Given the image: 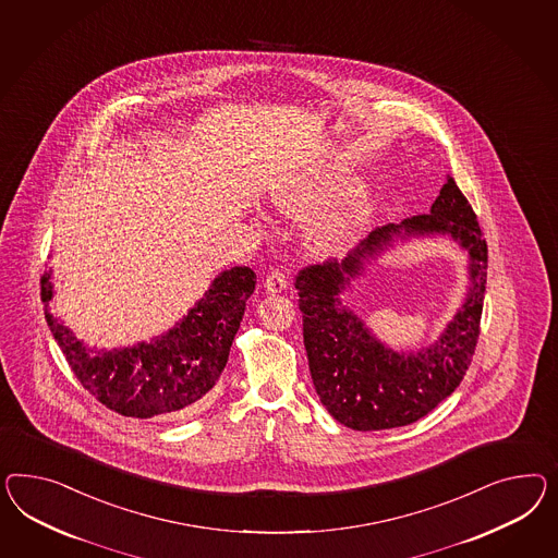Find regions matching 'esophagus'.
Instances as JSON below:
<instances>
[{
	"label": "esophagus",
	"instance_id": "1",
	"mask_svg": "<svg viewBox=\"0 0 558 558\" xmlns=\"http://www.w3.org/2000/svg\"><path fill=\"white\" fill-rule=\"evenodd\" d=\"M287 274H284V271L278 270L271 271L270 276L266 278V284H264V288H266V292H268V294H278V292L287 290Z\"/></svg>",
	"mask_w": 558,
	"mask_h": 558
}]
</instances>
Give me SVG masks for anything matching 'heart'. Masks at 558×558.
<instances>
[{"label": "heart", "instance_id": "1", "mask_svg": "<svg viewBox=\"0 0 558 558\" xmlns=\"http://www.w3.org/2000/svg\"><path fill=\"white\" fill-rule=\"evenodd\" d=\"M353 186V179L341 170L304 172L274 189L270 196L271 211L292 221H306L317 213L325 211L339 196L345 195ZM374 211L369 198L357 196L345 207L323 217L311 227L306 235L308 250L318 257L343 254L355 235L367 223Z\"/></svg>", "mask_w": 558, "mask_h": 558}]
</instances>
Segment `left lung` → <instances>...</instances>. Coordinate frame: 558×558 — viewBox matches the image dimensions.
I'll return each mask as SVG.
<instances>
[{
  "instance_id": "1",
  "label": "left lung",
  "mask_w": 558,
  "mask_h": 558,
  "mask_svg": "<svg viewBox=\"0 0 558 558\" xmlns=\"http://www.w3.org/2000/svg\"><path fill=\"white\" fill-rule=\"evenodd\" d=\"M437 236H449L469 254L466 296L435 342L393 350L342 302V294L388 251ZM485 278L487 243L452 179L428 215L377 227L343 262L304 268L294 284L304 349L315 390L332 418L353 430H386L418 421L449 398L465 376L480 337Z\"/></svg>"
}]
</instances>
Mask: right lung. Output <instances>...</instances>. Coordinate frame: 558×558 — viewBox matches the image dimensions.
Wrapping results in <instances>:
<instances>
[{"label": "right lung", "mask_w": 558, "mask_h": 558, "mask_svg": "<svg viewBox=\"0 0 558 558\" xmlns=\"http://www.w3.org/2000/svg\"><path fill=\"white\" fill-rule=\"evenodd\" d=\"M254 290L252 268L219 271L168 331L134 345L97 349L50 313L57 294L52 268L43 276L46 323L76 379L104 407L132 418L186 416L209 402Z\"/></svg>", "instance_id": "add662e5"}]
</instances>
